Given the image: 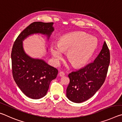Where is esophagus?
I'll return each instance as SVG.
<instances>
[{
    "mask_svg": "<svg viewBox=\"0 0 122 122\" xmlns=\"http://www.w3.org/2000/svg\"><path fill=\"white\" fill-rule=\"evenodd\" d=\"M65 73H64V72H63V71H60L59 73V76H61V77H62V76H65Z\"/></svg>",
    "mask_w": 122,
    "mask_h": 122,
    "instance_id": "obj_1",
    "label": "esophagus"
}]
</instances>
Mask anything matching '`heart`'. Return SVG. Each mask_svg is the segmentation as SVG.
Listing matches in <instances>:
<instances>
[{"instance_id":"heart-1","label":"heart","mask_w":122,"mask_h":122,"mask_svg":"<svg viewBox=\"0 0 122 122\" xmlns=\"http://www.w3.org/2000/svg\"><path fill=\"white\" fill-rule=\"evenodd\" d=\"M97 39L84 32H77L63 35L57 41L56 46L51 44V53L55 64L62 57L61 53L74 67L83 66L88 61L97 47Z\"/></svg>"}]
</instances>
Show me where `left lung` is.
<instances>
[{
    "mask_svg": "<svg viewBox=\"0 0 122 122\" xmlns=\"http://www.w3.org/2000/svg\"><path fill=\"white\" fill-rule=\"evenodd\" d=\"M110 63V51L106 41L100 54L90 63L69 74V85L66 95L74 103H81L92 97L100 89L106 80Z\"/></svg>",
    "mask_w": 122,
    "mask_h": 122,
    "instance_id": "left-lung-1",
    "label": "left lung"
}]
</instances>
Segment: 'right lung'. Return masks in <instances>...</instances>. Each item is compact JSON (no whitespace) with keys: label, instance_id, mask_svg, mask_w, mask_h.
Masks as SVG:
<instances>
[{"label":"right lung","instance_id":"obj_1","mask_svg":"<svg viewBox=\"0 0 122 122\" xmlns=\"http://www.w3.org/2000/svg\"><path fill=\"white\" fill-rule=\"evenodd\" d=\"M53 22H34L21 32L14 41L11 52L13 77L21 92L28 97L39 99L46 95L49 84L58 71L44 60L30 57L24 51L22 41L34 34L45 35L49 39L54 30Z\"/></svg>","mask_w":122,"mask_h":122}]
</instances>
